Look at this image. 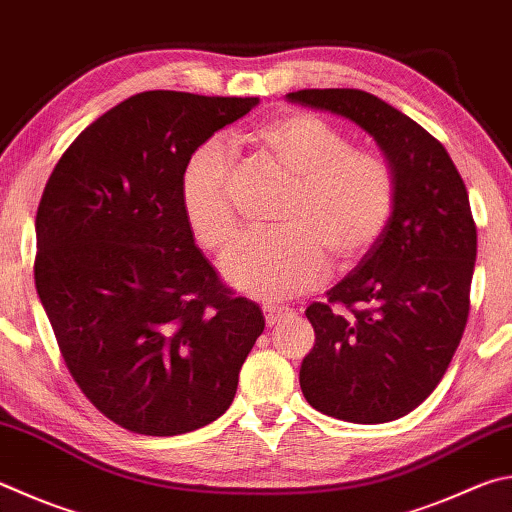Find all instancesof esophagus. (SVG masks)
Here are the masks:
<instances>
[{
    "label": "esophagus",
    "instance_id": "obj_1",
    "mask_svg": "<svg viewBox=\"0 0 512 512\" xmlns=\"http://www.w3.org/2000/svg\"><path fill=\"white\" fill-rule=\"evenodd\" d=\"M264 315H266V324H268V327H275V324L291 320L293 315H295V311L291 309V306H275V304H268V306H264Z\"/></svg>",
    "mask_w": 512,
    "mask_h": 512
}]
</instances>
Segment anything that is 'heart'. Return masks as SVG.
Listing matches in <instances>:
<instances>
[{"instance_id":"b5f03b06","label":"heart","mask_w":512,"mask_h":512,"mask_svg":"<svg viewBox=\"0 0 512 512\" xmlns=\"http://www.w3.org/2000/svg\"><path fill=\"white\" fill-rule=\"evenodd\" d=\"M253 141L293 179L273 232H248L224 257V273L259 300H284L327 280L329 257L360 264L383 239L396 206V172L387 156L353 147L351 136L309 111H286L259 125ZM235 150L208 138L181 172L185 219L208 250H224L237 232L232 201Z\"/></svg>"}]
</instances>
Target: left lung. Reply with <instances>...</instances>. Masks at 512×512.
<instances>
[{"label":"left lung","mask_w":512,"mask_h":512,"mask_svg":"<svg viewBox=\"0 0 512 512\" xmlns=\"http://www.w3.org/2000/svg\"><path fill=\"white\" fill-rule=\"evenodd\" d=\"M345 116L376 138L396 172L383 239L306 318L315 347L300 387L315 410L349 423L410 414L439 385L470 313L477 226L450 154L403 111L360 89L286 96Z\"/></svg>","instance_id":"1"}]
</instances>
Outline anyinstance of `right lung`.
<instances>
[{"label": "right lung", "instance_id": "obj_1", "mask_svg": "<svg viewBox=\"0 0 512 512\" xmlns=\"http://www.w3.org/2000/svg\"><path fill=\"white\" fill-rule=\"evenodd\" d=\"M259 98L143 91L60 156L35 217V288L69 374L129 432L176 436L224 414L264 331L194 246L185 159Z\"/></svg>", "mask_w": 512, "mask_h": 512}]
</instances>
